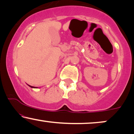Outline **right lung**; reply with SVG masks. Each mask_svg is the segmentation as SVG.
Listing matches in <instances>:
<instances>
[{
	"mask_svg": "<svg viewBox=\"0 0 134 134\" xmlns=\"http://www.w3.org/2000/svg\"><path fill=\"white\" fill-rule=\"evenodd\" d=\"M29 86L30 87H31V88H34V86H30V85H29Z\"/></svg>",
	"mask_w": 134,
	"mask_h": 134,
	"instance_id": "right-lung-1",
	"label": "right lung"
}]
</instances>
